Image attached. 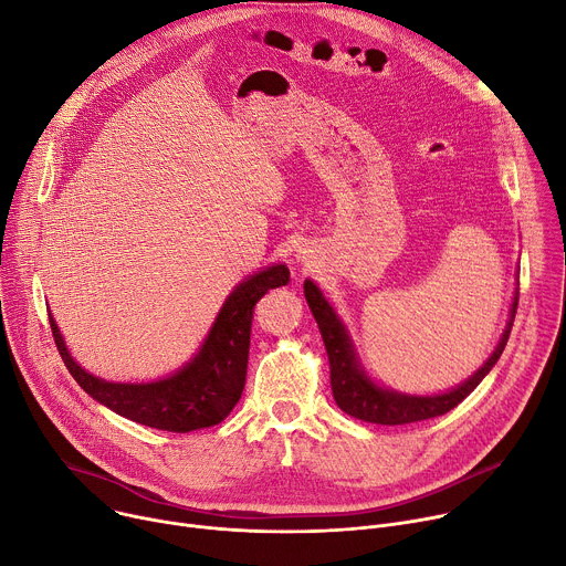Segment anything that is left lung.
<instances>
[{
  "label": "left lung",
  "mask_w": 566,
  "mask_h": 566,
  "mask_svg": "<svg viewBox=\"0 0 566 566\" xmlns=\"http://www.w3.org/2000/svg\"><path fill=\"white\" fill-rule=\"evenodd\" d=\"M304 297L310 302V310L325 340V349L329 356V373H332V392L338 408L356 420L373 422V424H410V422H420V420L449 413V410L465 399L483 381V377L494 368L510 338L512 323H515L520 289L515 293V300H512L510 321L503 329V336L488 361L458 388H451L449 392H442V395H424V397L406 395V392L377 386L366 375L361 364H358L345 325L340 323V318L332 310V304L323 297L321 289L312 280L304 282Z\"/></svg>",
  "instance_id": "8db88e82"
}]
</instances>
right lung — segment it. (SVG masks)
Listing matches in <instances>:
<instances>
[{
  "label": "right lung",
  "instance_id": "right-lung-1",
  "mask_svg": "<svg viewBox=\"0 0 566 566\" xmlns=\"http://www.w3.org/2000/svg\"><path fill=\"white\" fill-rule=\"evenodd\" d=\"M284 284H289L284 264L250 275L228 295L191 361L171 377L150 384H115L85 373L67 352L51 316L49 325L70 375L92 399L137 424L187 433L219 424L239 401L245 386L252 310L264 293Z\"/></svg>",
  "mask_w": 566,
  "mask_h": 566
}]
</instances>
